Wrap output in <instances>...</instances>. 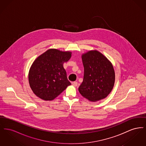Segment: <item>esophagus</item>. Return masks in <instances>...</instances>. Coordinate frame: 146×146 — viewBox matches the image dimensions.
Returning a JSON list of instances; mask_svg holds the SVG:
<instances>
[{"label": "esophagus", "mask_w": 146, "mask_h": 146, "mask_svg": "<svg viewBox=\"0 0 146 146\" xmlns=\"http://www.w3.org/2000/svg\"><path fill=\"white\" fill-rule=\"evenodd\" d=\"M72 84L74 86H76L77 85H78V83H77V82H72Z\"/></svg>", "instance_id": "esophagus-1"}]
</instances>
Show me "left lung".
<instances>
[{
	"mask_svg": "<svg viewBox=\"0 0 146 146\" xmlns=\"http://www.w3.org/2000/svg\"><path fill=\"white\" fill-rule=\"evenodd\" d=\"M84 68L83 81L78 88L80 94L91 102L107 97L115 83V72L111 62L96 50L82 55Z\"/></svg>",
	"mask_w": 146,
	"mask_h": 146,
	"instance_id": "1",
	"label": "left lung"
}]
</instances>
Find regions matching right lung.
<instances>
[{
    "label": "right lung",
    "instance_id": "right-lung-1",
    "mask_svg": "<svg viewBox=\"0 0 146 146\" xmlns=\"http://www.w3.org/2000/svg\"><path fill=\"white\" fill-rule=\"evenodd\" d=\"M71 56L70 51L50 49L35 60L29 70L28 81L37 97L53 100L71 85L63 66Z\"/></svg>",
    "mask_w": 146,
    "mask_h": 146
}]
</instances>
